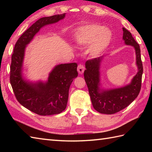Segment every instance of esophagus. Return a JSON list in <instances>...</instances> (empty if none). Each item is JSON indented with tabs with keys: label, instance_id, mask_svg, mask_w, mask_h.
<instances>
[{
	"label": "esophagus",
	"instance_id": "34e87169",
	"mask_svg": "<svg viewBox=\"0 0 152 152\" xmlns=\"http://www.w3.org/2000/svg\"><path fill=\"white\" fill-rule=\"evenodd\" d=\"M84 70H85V67L83 65V64H80L78 66V72L80 74H82L84 72Z\"/></svg>",
	"mask_w": 152,
	"mask_h": 152
}]
</instances>
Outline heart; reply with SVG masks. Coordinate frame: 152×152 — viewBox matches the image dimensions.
<instances>
[{
	"mask_svg": "<svg viewBox=\"0 0 152 152\" xmlns=\"http://www.w3.org/2000/svg\"><path fill=\"white\" fill-rule=\"evenodd\" d=\"M112 34L107 28L96 23L88 24L78 28L74 34V40L80 46H89L92 56H98L109 46Z\"/></svg>",
	"mask_w": 152,
	"mask_h": 152,
	"instance_id": "heart-1",
	"label": "heart"
}]
</instances>
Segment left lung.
<instances>
[{"label":"left lung","instance_id":"8db88e82","mask_svg":"<svg viewBox=\"0 0 152 152\" xmlns=\"http://www.w3.org/2000/svg\"><path fill=\"white\" fill-rule=\"evenodd\" d=\"M125 44L134 48L138 72L129 84L118 88H103L101 83V64L104 56L88 60L86 63L84 78L88 86L93 108L101 114H113L124 109L137 97L140 91L143 73L140 49L131 33L123 28Z\"/></svg>","mask_w":152,"mask_h":152}]
</instances>
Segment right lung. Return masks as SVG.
Here are the masks:
<instances>
[{
	"label": "right lung",
	"mask_w": 152,
	"mask_h": 152,
	"mask_svg": "<svg viewBox=\"0 0 152 152\" xmlns=\"http://www.w3.org/2000/svg\"><path fill=\"white\" fill-rule=\"evenodd\" d=\"M66 14L38 19L16 42L12 56L10 83L16 99L25 108L40 115L58 114L66 107L70 86L78 76L76 63L55 66L46 81L32 82L23 76L25 49L41 28L62 20Z\"/></svg>",
	"instance_id": "add662e5"
}]
</instances>
